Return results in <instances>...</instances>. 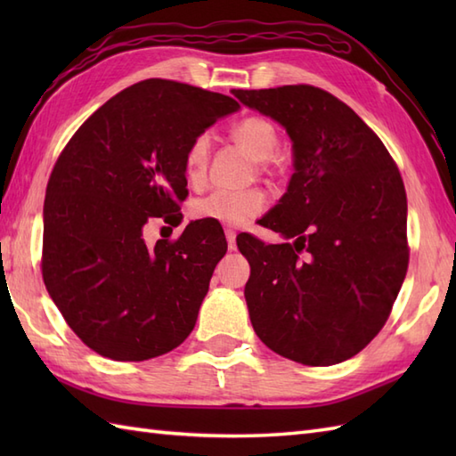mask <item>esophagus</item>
<instances>
[{"instance_id":"34e87169","label":"esophagus","mask_w":456,"mask_h":456,"mask_svg":"<svg viewBox=\"0 0 456 456\" xmlns=\"http://www.w3.org/2000/svg\"><path fill=\"white\" fill-rule=\"evenodd\" d=\"M225 237H227V247L229 250H235L237 248V233L233 229H227L225 231Z\"/></svg>"}]
</instances>
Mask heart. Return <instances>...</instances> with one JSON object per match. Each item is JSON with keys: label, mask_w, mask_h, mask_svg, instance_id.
<instances>
[{"label": "heart", "mask_w": 456, "mask_h": 456, "mask_svg": "<svg viewBox=\"0 0 456 456\" xmlns=\"http://www.w3.org/2000/svg\"><path fill=\"white\" fill-rule=\"evenodd\" d=\"M233 139L243 147L255 160H268L278 149V131L274 123L260 118V115H248L240 119L231 129ZM211 139L208 133H200L191 139L183 157V174L191 183L203 180L208 172ZM266 200L256 190H213L208 196L198 198L191 203L190 213L193 219L216 221L221 225L240 227L255 219L265 211Z\"/></svg>", "instance_id": "b5f03b06"}]
</instances>
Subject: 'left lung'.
<instances>
[{
  "label": "left lung",
  "mask_w": 456,
  "mask_h": 456,
  "mask_svg": "<svg viewBox=\"0 0 456 456\" xmlns=\"http://www.w3.org/2000/svg\"><path fill=\"white\" fill-rule=\"evenodd\" d=\"M292 139L288 191L260 225L292 239L237 237L258 338L280 356L331 366L380 333L410 263L408 200L378 134L333 94L309 84L233 90Z\"/></svg>",
  "instance_id": "1"
}]
</instances>
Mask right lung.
<instances>
[{"mask_svg": "<svg viewBox=\"0 0 456 456\" xmlns=\"http://www.w3.org/2000/svg\"><path fill=\"white\" fill-rule=\"evenodd\" d=\"M239 108L196 86L142 80L94 111L61 152L46 183L43 280L92 351L139 362L191 333L227 253L223 229L196 221L147 247L142 227L182 216L188 144Z\"/></svg>", "mask_w": 456, "mask_h": 456, "instance_id": "obj_1", "label": "right lung"}]
</instances>
